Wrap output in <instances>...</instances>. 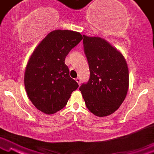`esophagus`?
Wrapping results in <instances>:
<instances>
[{"instance_id": "obj_1", "label": "esophagus", "mask_w": 154, "mask_h": 154, "mask_svg": "<svg viewBox=\"0 0 154 154\" xmlns=\"http://www.w3.org/2000/svg\"><path fill=\"white\" fill-rule=\"evenodd\" d=\"M75 81H76V82L79 83V85H81V79L80 78H77L76 79H75Z\"/></svg>"}]
</instances>
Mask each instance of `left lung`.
I'll return each mask as SVG.
<instances>
[{
  "label": "left lung",
  "mask_w": 154,
  "mask_h": 154,
  "mask_svg": "<svg viewBox=\"0 0 154 154\" xmlns=\"http://www.w3.org/2000/svg\"><path fill=\"white\" fill-rule=\"evenodd\" d=\"M83 45L91 75L79 90L93 114L107 116L120 107L128 93L129 73L126 58L100 37L83 35Z\"/></svg>",
  "instance_id": "left-lung-1"
}]
</instances>
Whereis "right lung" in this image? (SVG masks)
<instances>
[{
  "mask_svg": "<svg viewBox=\"0 0 154 154\" xmlns=\"http://www.w3.org/2000/svg\"><path fill=\"white\" fill-rule=\"evenodd\" d=\"M83 39L69 30L51 31L30 56L24 73L26 91L32 103L45 114H54L67 104L79 84L69 75L65 58Z\"/></svg>",
  "mask_w": 154,
  "mask_h": 154,
  "instance_id": "1",
  "label": "right lung"
}]
</instances>
